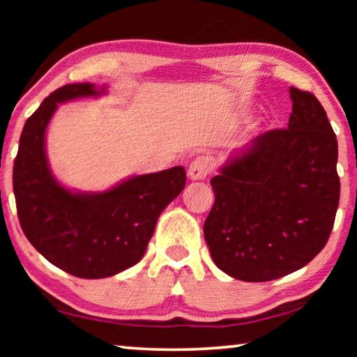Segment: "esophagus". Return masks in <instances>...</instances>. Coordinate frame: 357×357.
I'll return each instance as SVG.
<instances>
[{
  "label": "esophagus",
  "mask_w": 357,
  "mask_h": 357,
  "mask_svg": "<svg viewBox=\"0 0 357 357\" xmlns=\"http://www.w3.org/2000/svg\"><path fill=\"white\" fill-rule=\"evenodd\" d=\"M213 167H214V164L209 157L200 155V157H197V159L189 165V172H187V174H189V178L192 181L204 179L211 172H213Z\"/></svg>",
  "instance_id": "obj_1"
}]
</instances>
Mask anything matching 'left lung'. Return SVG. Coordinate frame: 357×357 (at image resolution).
<instances>
[{
    "mask_svg": "<svg viewBox=\"0 0 357 357\" xmlns=\"http://www.w3.org/2000/svg\"><path fill=\"white\" fill-rule=\"evenodd\" d=\"M287 129L268 130L211 179L204 239L215 266L244 282L304 268L329 239L340 198L337 137L319 100L289 88Z\"/></svg>",
    "mask_w": 357,
    "mask_h": 357,
    "instance_id": "obj_1",
    "label": "left lung"
}]
</instances>
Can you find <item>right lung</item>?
I'll return each instance as SVG.
<instances>
[{
    "label": "right lung",
    "mask_w": 357,
    "mask_h": 357,
    "mask_svg": "<svg viewBox=\"0 0 357 357\" xmlns=\"http://www.w3.org/2000/svg\"><path fill=\"white\" fill-rule=\"evenodd\" d=\"M105 93L64 84L26 119L14 162V195L23 233L42 257L82 279L123 273L143 258L162 211L183 192L184 167L132 176L110 190L63 187L52 174L45 132L58 104Z\"/></svg>",
    "instance_id": "1"
}]
</instances>
